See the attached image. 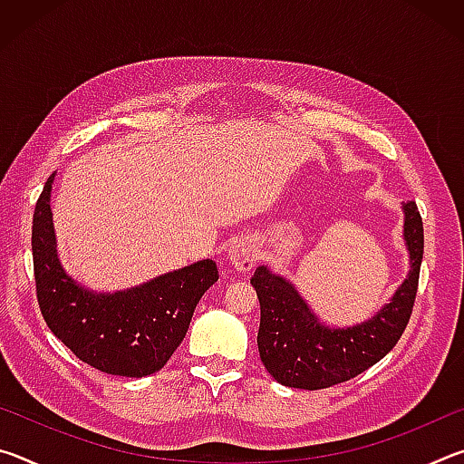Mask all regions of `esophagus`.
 <instances>
[{
    "label": "esophagus",
    "instance_id": "34e87169",
    "mask_svg": "<svg viewBox=\"0 0 464 464\" xmlns=\"http://www.w3.org/2000/svg\"><path fill=\"white\" fill-rule=\"evenodd\" d=\"M227 256H229V264L241 274H247L254 270V266L257 262L256 247L251 246L249 241H243V239L235 241L229 247V251H227Z\"/></svg>",
    "mask_w": 464,
    "mask_h": 464
}]
</instances>
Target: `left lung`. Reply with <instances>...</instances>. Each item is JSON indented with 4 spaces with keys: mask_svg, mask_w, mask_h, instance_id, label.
I'll list each match as a JSON object with an SVG mask.
<instances>
[{
    "mask_svg": "<svg viewBox=\"0 0 464 464\" xmlns=\"http://www.w3.org/2000/svg\"><path fill=\"white\" fill-rule=\"evenodd\" d=\"M403 237L410 274L391 303L372 319L352 327H325L286 278L260 266L251 276L260 301L257 350L274 379L293 389H327L354 379L395 348L410 324L423 257V225L418 204H403Z\"/></svg>",
    "mask_w": 464,
    "mask_h": 464,
    "instance_id": "obj_1",
    "label": "left lung"
}]
</instances>
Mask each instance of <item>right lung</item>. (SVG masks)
<instances>
[{"label": "right lung", "instance_id": "obj_1", "mask_svg": "<svg viewBox=\"0 0 464 464\" xmlns=\"http://www.w3.org/2000/svg\"><path fill=\"white\" fill-rule=\"evenodd\" d=\"M49 176L33 218L36 298L51 332L82 362L116 376L153 374L182 343L202 295L218 280L213 260L168 272L145 285L104 295L67 276L54 247Z\"/></svg>", "mask_w": 464, "mask_h": 464}]
</instances>
